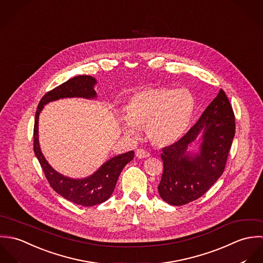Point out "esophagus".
Wrapping results in <instances>:
<instances>
[{"instance_id":"obj_1","label":"esophagus","mask_w":263,"mask_h":263,"mask_svg":"<svg viewBox=\"0 0 263 263\" xmlns=\"http://www.w3.org/2000/svg\"><path fill=\"white\" fill-rule=\"evenodd\" d=\"M135 155H136V157L138 158H145L151 157V154H149L147 151L143 149V148H138V149L136 151Z\"/></svg>"}]
</instances>
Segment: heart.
I'll return each instance as SVG.
<instances>
[{"instance_id":"b5f03b06","label":"heart","mask_w":263,"mask_h":263,"mask_svg":"<svg viewBox=\"0 0 263 263\" xmlns=\"http://www.w3.org/2000/svg\"><path fill=\"white\" fill-rule=\"evenodd\" d=\"M194 99L184 88H148L135 93L125 105L128 123L124 131L135 135L136 128L146 129L152 142L168 145L187 130L194 111Z\"/></svg>"}]
</instances>
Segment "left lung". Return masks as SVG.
<instances>
[{
    "mask_svg": "<svg viewBox=\"0 0 263 263\" xmlns=\"http://www.w3.org/2000/svg\"><path fill=\"white\" fill-rule=\"evenodd\" d=\"M235 131L233 107L220 89L189 131L162 148L160 197L168 204L180 206L205 194L223 173ZM199 134H203L201 154L190 156L187 149Z\"/></svg>",
    "mask_w": 263,
    "mask_h": 263,
    "instance_id": "obj_1",
    "label": "left lung"
}]
</instances>
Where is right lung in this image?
Here are the masks:
<instances>
[{
	"label": "right lung",
	"instance_id": "right-lung-1",
	"mask_svg": "<svg viewBox=\"0 0 263 263\" xmlns=\"http://www.w3.org/2000/svg\"><path fill=\"white\" fill-rule=\"evenodd\" d=\"M96 79L91 76H76L47 92L41 100L34 120L33 152L39 159L45 176L53 190L65 199L83 206H93L107 200L114 192L118 178L124 166L134 158V152H129L107 160L92 176L74 180L57 173L43 156L39 143V116L44 105L64 98L93 99Z\"/></svg>",
	"mask_w": 263,
	"mask_h": 263
}]
</instances>
